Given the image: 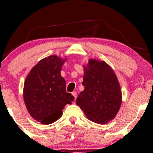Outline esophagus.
<instances>
[{
	"mask_svg": "<svg viewBox=\"0 0 153 153\" xmlns=\"http://www.w3.org/2000/svg\"><path fill=\"white\" fill-rule=\"evenodd\" d=\"M72 95L73 96V97H74L75 100V99H76V98H77V92H76V91H73Z\"/></svg>",
	"mask_w": 153,
	"mask_h": 153,
	"instance_id": "1",
	"label": "esophagus"
}]
</instances>
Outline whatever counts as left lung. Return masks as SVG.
Listing matches in <instances>:
<instances>
[{
  "instance_id": "1",
  "label": "left lung",
  "mask_w": 153,
  "mask_h": 153,
  "mask_svg": "<svg viewBox=\"0 0 153 153\" xmlns=\"http://www.w3.org/2000/svg\"><path fill=\"white\" fill-rule=\"evenodd\" d=\"M85 89L76 99L87 119L104 125L115 118L122 103L120 85L115 73L102 61L89 59L84 66Z\"/></svg>"
}]
</instances>
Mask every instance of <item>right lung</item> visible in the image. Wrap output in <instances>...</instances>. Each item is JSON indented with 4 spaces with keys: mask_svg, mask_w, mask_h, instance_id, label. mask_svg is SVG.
<instances>
[{
    "mask_svg": "<svg viewBox=\"0 0 153 153\" xmlns=\"http://www.w3.org/2000/svg\"><path fill=\"white\" fill-rule=\"evenodd\" d=\"M65 59L56 55L40 60L30 70L24 85V101L30 116L43 125L57 120L66 104L74 97L66 90V81L61 75Z\"/></svg>",
    "mask_w": 153,
    "mask_h": 153,
    "instance_id": "1",
    "label": "right lung"
}]
</instances>
